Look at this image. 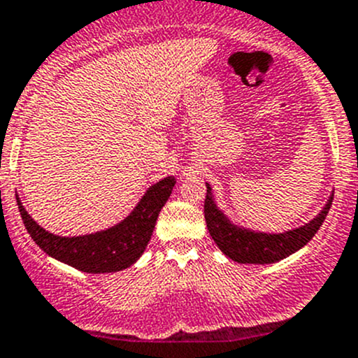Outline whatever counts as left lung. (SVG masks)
I'll return each mask as SVG.
<instances>
[{"mask_svg":"<svg viewBox=\"0 0 358 358\" xmlns=\"http://www.w3.org/2000/svg\"><path fill=\"white\" fill-rule=\"evenodd\" d=\"M206 186L207 195L206 203H203V214H206L207 230L217 248L228 258H232L234 262H239V264H274V262L283 260L304 248L325 221L327 213L332 206V196H330L322 213L313 217L304 227L294 228V230L283 234H264L234 224L224 216L223 210L217 209L213 193H210V186L207 182Z\"/></svg>","mask_w":358,"mask_h":358,"instance_id":"left-lung-1","label":"left lung"}]
</instances>
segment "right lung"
<instances>
[{
  "instance_id": "add662e5",
  "label": "right lung",
  "mask_w": 358,
  "mask_h": 358,
  "mask_svg": "<svg viewBox=\"0 0 358 358\" xmlns=\"http://www.w3.org/2000/svg\"><path fill=\"white\" fill-rule=\"evenodd\" d=\"M173 185V177H165L145 192L130 216H126L121 223L101 232L79 237H61L47 232L26 213L19 199L17 206L31 239L49 257L83 272L103 274L122 271L141 258L152 236L159 210L169 200Z\"/></svg>"
}]
</instances>
